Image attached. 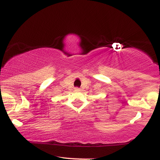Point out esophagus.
<instances>
[{
	"mask_svg": "<svg viewBox=\"0 0 160 160\" xmlns=\"http://www.w3.org/2000/svg\"><path fill=\"white\" fill-rule=\"evenodd\" d=\"M75 91H76V92H79V91H81V89L78 88V87H76V88H75Z\"/></svg>",
	"mask_w": 160,
	"mask_h": 160,
	"instance_id": "obj_1",
	"label": "esophagus"
}]
</instances>
